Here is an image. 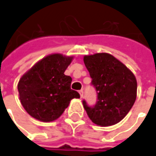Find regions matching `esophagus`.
I'll list each match as a JSON object with an SVG mask.
<instances>
[{
  "label": "esophagus",
  "mask_w": 156,
  "mask_h": 156,
  "mask_svg": "<svg viewBox=\"0 0 156 156\" xmlns=\"http://www.w3.org/2000/svg\"><path fill=\"white\" fill-rule=\"evenodd\" d=\"M79 94H80V99H82V98H83V90H80V91H79Z\"/></svg>",
  "instance_id": "obj_1"
}]
</instances>
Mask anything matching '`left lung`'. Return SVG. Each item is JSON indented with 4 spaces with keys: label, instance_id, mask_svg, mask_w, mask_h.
<instances>
[{
    "label": "left lung",
    "instance_id": "left-lung-1",
    "mask_svg": "<svg viewBox=\"0 0 156 156\" xmlns=\"http://www.w3.org/2000/svg\"><path fill=\"white\" fill-rule=\"evenodd\" d=\"M83 60L97 93V102L94 106H89L86 100L82 101L89 119L100 126L118 124L136 101V77L124 63L108 53L85 56Z\"/></svg>",
    "mask_w": 156,
    "mask_h": 156
}]
</instances>
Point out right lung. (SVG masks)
Here are the masks:
<instances>
[{
    "mask_svg": "<svg viewBox=\"0 0 156 156\" xmlns=\"http://www.w3.org/2000/svg\"><path fill=\"white\" fill-rule=\"evenodd\" d=\"M73 56L52 54L37 62L18 83L21 105L32 118L43 122L57 119L72 99L80 98L64 72Z\"/></svg>",
    "mask_w": 156,
    "mask_h": 156,
    "instance_id": "right-lung-1",
    "label": "right lung"
}]
</instances>
